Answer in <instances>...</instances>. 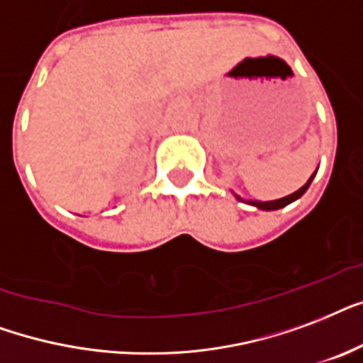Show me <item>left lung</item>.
<instances>
[{
	"label": "left lung",
	"mask_w": 363,
	"mask_h": 363,
	"mask_svg": "<svg viewBox=\"0 0 363 363\" xmlns=\"http://www.w3.org/2000/svg\"><path fill=\"white\" fill-rule=\"evenodd\" d=\"M314 176H316V172H314L313 176L308 178V182L303 185L301 189H297L296 193H291V195H288V196H282V199H277V201H244V199H240V196L235 195V193H233V195L237 196V201L248 202V204H252V206H255V208H259V210H280V208L288 206V204H291V202L297 201V199H301V196L305 195V191L308 189L311 182L314 179Z\"/></svg>",
	"instance_id": "8db88e82"
}]
</instances>
